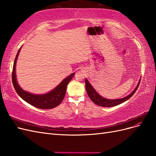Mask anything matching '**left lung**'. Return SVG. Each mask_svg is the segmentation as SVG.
<instances>
[{
  "instance_id": "obj_1",
  "label": "left lung",
  "mask_w": 156,
  "mask_h": 156,
  "mask_svg": "<svg viewBox=\"0 0 156 156\" xmlns=\"http://www.w3.org/2000/svg\"><path fill=\"white\" fill-rule=\"evenodd\" d=\"M140 82V79L139 80L137 85H136V87L133 90V92H132L130 94H129L128 96H127L126 97H124L123 98L115 99V100H108V99H106L105 98L101 96L100 94L96 91V90L92 87V86L91 85L90 83H89L87 79H85V87H86V90L88 94V97L94 103H95V104L101 107H115L119 104H121V103H124V101L128 100L129 99L135 94L136 90H137L139 86Z\"/></svg>"
}]
</instances>
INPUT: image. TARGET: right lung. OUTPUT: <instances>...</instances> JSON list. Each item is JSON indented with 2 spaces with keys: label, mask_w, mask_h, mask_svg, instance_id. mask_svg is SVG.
Listing matches in <instances>:
<instances>
[{
  "label": "right lung",
  "mask_w": 156,
  "mask_h": 156,
  "mask_svg": "<svg viewBox=\"0 0 156 156\" xmlns=\"http://www.w3.org/2000/svg\"><path fill=\"white\" fill-rule=\"evenodd\" d=\"M21 48L19 49L14 60L12 71V83L16 92L23 100L36 108H41V109H50L58 106L62 101L66 92L67 85L72 79L75 73H72L68 77L65 78L57 87L47 94H34L25 91L19 85L16 74V62Z\"/></svg>",
  "instance_id": "1"
}]
</instances>
